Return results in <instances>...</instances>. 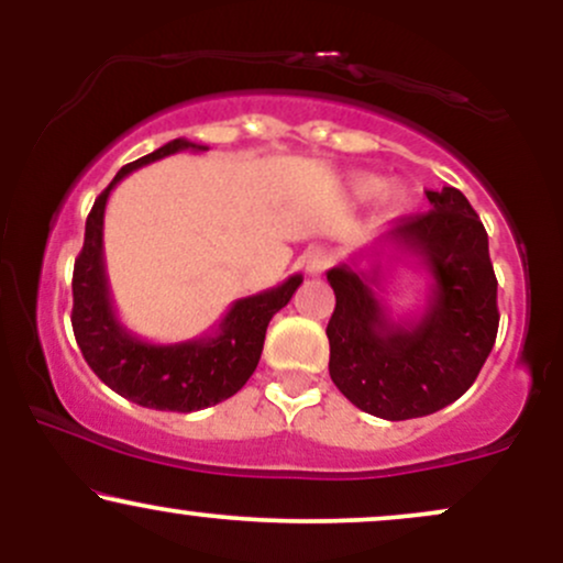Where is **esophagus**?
<instances>
[{
  "label": "esophagus",
  "mask_w": 563,
  "mask_h": 563,
  "mask_svg": "<svg viewBox=\"0 0 563 563\" xmlns=\"http://www.w3.org/2000/svg\"><path fill=\"white\" fill-rule=\"evenodd\" d=\"M331 264H333V254L328 249H322V245H314V249H309L307 254H303V269H307V275L312 277L325 273Z\"/></svg>",
  "instance_id": "obj_1"
}]
</instances>
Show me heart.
I'll return each mask as SVG.
<instances>
[{"label": "heart", "instance_id": "obj_1", "mask_svg": "<svg viewBox=\"0 0 563 563\" xmlns=\"http://www.w3.org/2000/svg\"><path fill=\"white\" fill-rule=\"evenodd\" d=\"M349 190H352V196L357 200H373L378 198L380 192H384V206L389 214H399V211L407 206V192L402 187H389L386 190V183L376 174H352V179H349Z\"/></svg>", "mask_w": 563, "mask_h": 563}]
</instances>
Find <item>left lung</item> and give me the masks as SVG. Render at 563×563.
Returning a JSON list of instances; mask_svg holds the SVG:
<instances>
[{
    "mask_svg": "<svg viewBox=\"0 0 563 563\" xmlns=\"http://www.w3.org/2000/svg\"><path fill=\"white\" fill-rule=\"evenodd\" d=\"M426 214L397 219L371 249L416 260L431 277L423 312L394 318L380 264L357 256L328 269L335 309L328 322L333 384L352 405L384 421L423 418L468 391L497 335V280L484 224L455 187L426 190Z\"/></svg>",
    "mask_w": 563,
    "mask_h": 563,
    "instance_id": "8db88e82",
    "label": "left lung"
}]
</instances>
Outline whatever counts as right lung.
Returning <instances> with one entry per match:
<instances>
[{
    "instance_id": "1",
    "label": "right lung",
    "mask_w": 563,
    "mask_h": 563,
    "mask_svg": "<svg viewBox=\"0 0 563 563\" xmlns=\"http://www.w3.org/2000/svg\"><path fill=\"white\" fill-rule=\"evenodd\" d=\"M209 151L179 137L147 153L113 177L100 192L84 230V249L74 267V335L87 365L115 394L151 410L192 412L219 405L243 389L262 357L264 333L275 312L290 301L303 277L296 273L280 286L230 303L211 333L179 344H153L134 335L113 309L102 254V219L111 190L126 174L174 153Z\"/></svg>"
}]
</instances>
